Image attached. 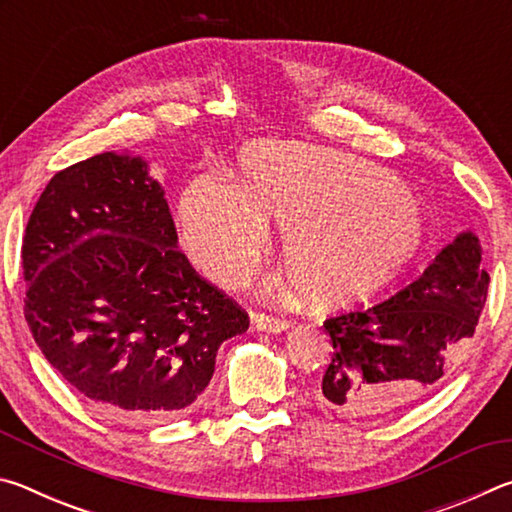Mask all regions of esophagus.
<instances>
[{
  "label": "esophagus",
  "instance_id": "obj_1",
  "mask_svg": "<svg viewBox=\"0 0 512 512\" xmlns=\"http://www.w3.org/2000/svg\"><path fill=\"white\" fill-rule=\"evenodd\" d=\"M253 325L262 332H284L291 327V320L273 314H253Z\"/></svg>",
  "mask_w": 512,
  "mask_h": 512
}]
</instances>
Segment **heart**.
<instances>
[{
	"mask_svg": "<svg viewBox=\"0 0 512 512\" xmlns=\"http://www.w3.org/2000/svg\"><path fill=\"white\" fill-rule=\"evenodd\" d=\"M244 183L198 173L178 201L183 246L221 287L253 277L282 225L291 284L316 305L370 296L420 253L427 237L418 198L393 171L348 153L296 142L255 144L241 155Z\"/></svg>",
	"mask_w": 512,
	"mask_h": 512,
	"instance_id": "b5f03b06",
	"label": "heart"
}]
</instances>
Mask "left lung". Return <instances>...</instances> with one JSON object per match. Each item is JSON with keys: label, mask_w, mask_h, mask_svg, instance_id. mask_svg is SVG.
<instances>
[{"label": "left lung", "mask_w": 512, "mask_h": 512, "mask_svg": "<svg viewBox=\"0 0 512 512\" xmlns=\"http://www.w3.org/2000/svg\"><path fill=\"white\" fill-rule=\"evenodd\" d=\"M488 284L479 237L467 230L393 298L327 318L332 361L316 400L375 418L429 393L474 336Z\"/></svg>", "instance_id": "left-lung-1"}]
</instances>
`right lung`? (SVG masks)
Masks as SVG:
<instances>
[{"label":"right lung","mask_w":512,"mask_h":512,"mask_svg":"<svg viewBox=\"0 0 512 512\" xmlns=\"http://www.w3.org/2000/svg\"><path fill=\"white\" fill-rule=\"evenodd\" d=\"M24 318L45 359L115 418L164 422L210 384L248 314L178 250L149 164L101 153L58 171L22 239Z\"/></svg>","instance_id":"add662e5"}]
</instances>
